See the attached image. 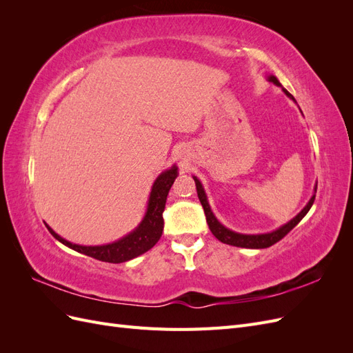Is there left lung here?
Wrapping results in <instances>:
<instances>
[{
	"label": "left lung",
	"instance_id": "8db88e82",
	"mask_svg": "<svg viewBox=\"0 0 353 353\" xmlns=\"http://www.w3.org/2000/svg\"><path fill=\"white\" fill-rule=\"evenodd\" d=\"M270 82H274L275 85H279V87H281V83L279 82V79H276L275 77H271L268 78ZM284 90V88H283ZM284 92L290 97L292 100L293 95L288 92L287 90H284ZM194 183H196V188H197V196H199V200L203 206V210H205V215H206V222L212 231L213 236H215L219 241L225 243V244H230V245H237V248H245V249H266L270 248V245L279 243L281 239H284L288 232H290L299 222H301L303 219V216L306 215V213L309 212V209H311V206L314 205V200H315V194L312 196V199L309 200L307 205L303 208V210L299 213V215L296 218H293L290 222H287L285 225H283L281 228L275 230L272 232H268V234H258V236H248V234H239V232H234L228 228H225L222 225V223L215 218V215H213L212 210H210V206L209 203L206 200V194L205 191H203V187L200 184V181L194 176ZM315 193H316V187H315Z\"/></svg>",
	"mask_w": 353,
	"mask_h": 353
}]
</instances>
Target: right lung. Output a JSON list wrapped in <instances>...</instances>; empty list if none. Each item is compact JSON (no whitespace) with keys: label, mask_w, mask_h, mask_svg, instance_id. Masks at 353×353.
I'll return each instance as SVG.
<instances>
[{"label":"right lung","mask_w":353,"mask_h":353,"mask_svg":"<svg viewBox=\"0 0 353 353\" xmlns=\"http://www.w3.org/2000/svg\"><path fill=\"white\" fill-rule=\"evenodd\" d=\"M176 166L172 169L165 170L162 175L154 181L150 200H148L147 213L143 222L138 225L135 231L128 234L126 237L117 240L112 244L105 245H78L66 241L61 239L59 234L52 231L48 225V231L54 236L60 243H63L68 248L83 253L91 258L101 261V262H110V263H122L126 261H131L137 256L150 250L153 245L159 241L160 236L163 231V210L166 205V197L170 187H172L174 181L176 178Z\"/></svg>","instance_id":"add662e5"}]
</instances>
